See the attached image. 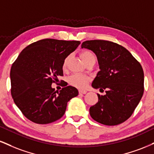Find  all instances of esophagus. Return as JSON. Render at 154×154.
<instances>
[{"label": "esophagus", "instance_id": "34e87169", "mask_svg": "<svg viewBox=\"0 0 154 154\" xmlns=\"http://www.w3.org/2000/svg\"><path fill=\"white\" fill-rule=\"evenodd\" d=\"M79 94H86L87 91L86 90H79Z\"/></svg>", "mask_w": 154, "mask_h": 154}]
</instances>
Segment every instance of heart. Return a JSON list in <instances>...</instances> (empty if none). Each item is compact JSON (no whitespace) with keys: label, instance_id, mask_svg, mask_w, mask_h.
Segmentation results:
<instances>
[{"label":"heart","instance_id":"obj_1","mask_svg":"<svg viewBox=\"0 0 154 154\" xmlns=\"http://www.w3.org/2000/svg\"><path fill=\"white\" fill-rule=\"evenodd\" d=\"M80 57L85 64L91 60H95V57L92 51L89 50H83L80 52ZM70 57L67 56L64 59L62 64V69H66L67 66L68 62H69ZM90 81V77L87 75H74L69 79V83L72 86L76 87L79 89H85Z\"/></svg>","mask_w":154,"mask_h":154}]
</instances>
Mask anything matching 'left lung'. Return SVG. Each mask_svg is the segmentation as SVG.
<instances>
[{
  "label": "left lung",
  "mask_w": 154,
  "mask_h": 154,
  "mask_svg": "<svg viewBox=\"0 0 154 154\" xmlns=\"http://www.w3.org/2000/svg\"><path fill=\"white\" fill-rule=\"evenodd\" d=\"M82 48L95 54L100 69L92 86L106 92L105 95L97 94L98 102L90 107V116L103 125L123 123L134 112L143 94L141 65L125 47L109 41H85Z\"/></svg>",
  "instance_id": "8db88e82"
}]
</instances>
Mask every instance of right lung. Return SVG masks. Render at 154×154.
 <instances>
[{
    "instance_id": "obj_1",
    "label": "right lung",
    "mask_w": 154,
    "mask_h": 154,
    "mask_svg": "<svg viewBox=\"0 0 154 154\" xmlns=\"http://www.w3.org/2000/svg\"><path fill=\"white\" fill-rule=\"evenodd\" d=\"M79 44V41L44 38L26 47L13 63L10 73L12 97L31 121L38 124L56 121L64 116L67 102L78 95L74 87H65L58 92L51 84L63 76L64 59Z\"/></svg>"
}]
</instances>
